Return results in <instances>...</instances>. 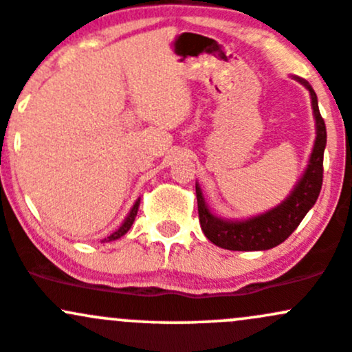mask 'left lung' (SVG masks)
<instances>
[{
  "instance_id": "8db88e82",
  "label": "left lung",
  "mask_w": 352,
  "mask_h": 352,
  "mask_svg": "<svg viewBox=\"0 0 352 352\" xmlns=\"http://www.w3.org/2000/svg\"><path fill=\"white\" fill-rule=\"evenodd\" d=\"M297 80L309 89L310 98H312L314 116H316L317 138L312 155H310L309 166H307L300 182L287 197V201L266 214L248 221H224L212 216L202 197L201 187L195 184L199 223H201L207 239L216 246L231 251H263L275 248L298 228L305 214L319 197L324 179V150L325 143H327V131H325L324 118L320 116L317 96L312 86L298 77Z\"/></svg>"
}]
</instances>
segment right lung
<instances>
[{"mask_svg": "<svg viewBox=\"0 0 352 352\" xmlns=\"http://www.w3.org/2000/svg\"><path fill=\"white\" fill-rule=\"evenodd\" d=\"M138 206H140V201H136V204L133 206L131 212H129V216L126 217V221H124V223L121 224V228L118 229V231H114L113 234L108 236V238H106L104 241H114V239H118V238H121V236L126 234V232L129 231V228H131V226H133V221H135L136 212H138Z\"/></svg>", "mask_w": 352, "mask_h": 352, "instance_id": "add662e5", "label": "right lung"}]
</instances>
